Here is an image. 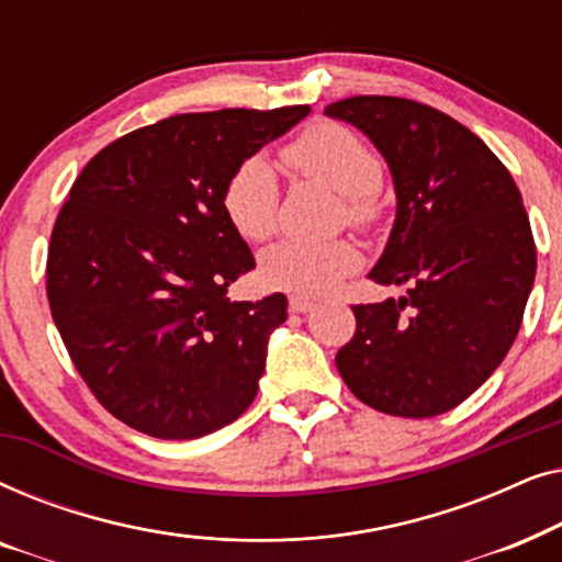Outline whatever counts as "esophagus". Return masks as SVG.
Returning a JSON list of instances; mask_svg holds the SVG:
<instances>
[{
    "label": "esophagus",
    "mask_w": 562,
    "mask_h": 562,
    "mask_svg": "<svg viewBox=\"0 0 562 562\" xmlns=\"http://www.w3.org/2000/svg\"><path fill=\"white\" fill-rule=\"evenodd\" d=\"M289 310L294 314H306V312L314 310V302H312V299H306V296H291L289 299Z\"/></svg>",
    "instance_id": "obj_1"
}]
</instances>
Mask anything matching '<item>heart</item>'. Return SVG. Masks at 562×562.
I'll return each instance as SVG.
<instances>
[{"label": "heart", "mask_w": 562, "mask_h": 562, "mask_svg": "<svg viewBox=\"0 0 562 562\" xmlns=\"http://www.w3.org/2000/svg\"><path fill=\"white\" fill-rule=\"evenodd\" d=\"M283 160L294 173L345 196L342 210L350 222L368 225L375 217L373 194L383 181V164L379 153L352 130L335 122L306 127L286 145ZM222 210L243 240L263 243L273 235L279 181L266 158H248L235 168L222 189ZM358 263L360 252L348 240H286L260 260V279L266 286L317 296L356 271Z\"/></svg>", "instance_id": "1"}]
</instances>
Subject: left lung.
<instances>
[{"instance_id":"1","label":"left lung","mask_w":562,"mask_h":562,"mask_svg":"<svg viewBox=\"0 0 562 562\" xmlns=\"http://www.w3.org/2000/svg\"><path fill=\"white\" fill-rule=\"evenodd\" d=\"M350 122L386 160L396 220L368 279L398 299L352 306L335 363L360 402L394 417L456 409L502 366L519 333L537 252L521 194L488 145L432 106L350 97Z\"/></svg>"}]
</instances>
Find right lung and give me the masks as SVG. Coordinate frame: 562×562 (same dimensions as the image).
<instances>
[{
    "label": "right lung",
    "instance_id": "right-lung-1",
    "mask_svg": "<svg viewBox=\"0 0 562 562\" xmlns=\"http://www.w3.org/2000/svg\"><path fill=\"white\" fill-rule=\"evenodd\" d=\"M306 114H176L106 145L74 181L50 235V314L91 394L137 432L196 440L256 398L289 302L225 296L256 258L222 189Z\"/></svg>",
    "mask_w": 562,
    "mask_h": 562
}]
</instances>
